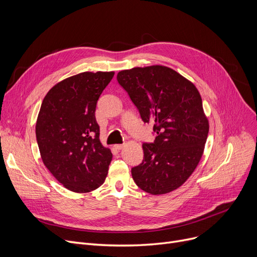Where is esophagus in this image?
<instances>
[{
  "instance_id": "1",
  "label": "esophagus",
  "mask_w": 257,
  "mask_h": 257,
  "mask_svg": "<svg viewBox=\"0 0 257 257\" xmlns=\"http://www.w3.org/2000/svg\"><path fill=\"white\" fill-rule=\"evenodd\" d=\"M113 148H114V149L115 150H121V149H123V148H124V145H119V144H117V145H114L113 146Z\"/></svg>"
}]
</instances>
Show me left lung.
<instances>
[{"label": "left lung", "instance_id": "8db88e82", "mask_svg": "<svg viewBox=\"0 0 257 257\" xmlns=\"http://www.w3.org/2000/svg\"><path fill=\"white\" fill-rule=\"evenodd\" d=\"M145 123L157 137L143 144V163L131 170L137 185L151 195L177 190L203 155L209 123L200 92L190 80L165 65L133 67L117 73Z\"/></svg>", "mask_w": 257, "mask_h": 257}]
</instances>
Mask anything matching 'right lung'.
<instances>
[{
    "instance_id": "1",
    "label": "right lung",
    "mask_w": 257,
    "mask_h": 257,
    "mask_svg": "<svg viewBox=\"0 0 257 257\" xmlns=\"http://www.w3.org/2000/svg\"><path fill=\"white\" fill-rule=\"evenodd\" d=\"M114 72H83L54 85L38 112L35 133L50 173L74 193L100 187L112 159L100 141L96 106Z\"/></svg>"
}]
</instances>
